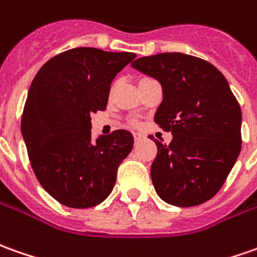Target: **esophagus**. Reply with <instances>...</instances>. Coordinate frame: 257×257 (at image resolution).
<instances>
[{
    "label": "esophagus",
    "mask_w": 257,
    "mask_h": 257,
    "mask_svg": "<svg viewBox=\"0 0 257 257\" xmlns=\"http://www.w3.org/2000/svg\"><path fill=\"white\" fill-rule=\"evenodd\" d=\"M134 138H135V141H139V139H142V135H141V134H135Z\"/></svg>",
    "instance_id": "34e87169"
}]
</instances>
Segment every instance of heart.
<instances>
[{"label": "heart", "mask_w": 257, "mask_h": 257, "mask_svg": "<svg viewBox=\"0 0 257 257\" xmlns=\"http://www.w3.org/2000/svg\"><path fill=\"white\" fill-rule=\"evenodd\" d=\"M134 123H135V122H134Z\"/></svg>", "instance_id": "obj_1"}]
</instances>
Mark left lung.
<instances>
[{
	"label": "left lung",
	"mask_w": 257,
	"mask_h": 257,
	"mask_svg": "<svg viewBox=\"0 0 257 257\" xmlns=\"http://www.w3.org/2000/svg\"><path fill=\"white\" fill-rule=\"evenodd\" d=\"M132 67L162 84L163 101L155 122L173 135L169 145L153 139L158 155L151 176L156 193L176 207L208 201L242 148V112L226 78L207 60L179 52L139 57Z\"/></svg>",
	"instance_id": "left-lung-1"
}]
</instances>
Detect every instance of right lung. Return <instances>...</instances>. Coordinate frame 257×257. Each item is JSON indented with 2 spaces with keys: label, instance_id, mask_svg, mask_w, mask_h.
Instances as JSON below:
<instances>
[{
  "label": "right lung",
  "instance_id": "add662e5",
  "mask_svg": "<svg viewBox=\"0 0 257 257\" xmlns=\"http://www.w3.org/2000/svg\"><path fill=\"white\" fill-rule=\"evenodd\" d=\"M136 57L129 52L76 48L52 57L26 97L21 131L33 173L55 200L90 208L111 194L134 146L125 129L91 141V114L104 111L115 76Z\"/></svg>",
  "mask_w": 257,
  "mask_h": 257
}]
</instances>
